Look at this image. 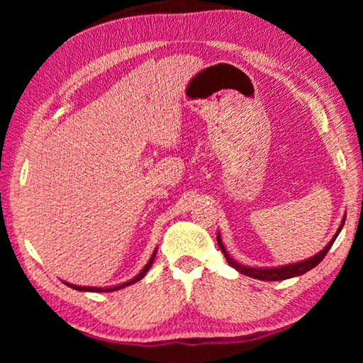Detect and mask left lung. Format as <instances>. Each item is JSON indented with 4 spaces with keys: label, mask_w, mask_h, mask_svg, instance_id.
Wrapping results in <instances>:
<instances>
[{
    "label": "left lung",
    "mask_w": 363,
    "mask_h": 363,
    "mask_svg": "<svg viewBox=\"0 0 363 363\" xmlns=\"http://www.w3.org/2000/svg\"><path fill=\"white\" fill-rule=\"evenodd\" d=\"M342 224H344V223H342ZM342 224H341L340 229H337L336 235H335L333 238H331V242H330V243L327 245V247H325V248H323L318 255L312 256V257H309V259H306V261H303V262L290 264V266L275 267V269H255V267L242 266V264L235 262V261L232 259V257H230L229 255H227V251L224 250L223 243H220V237L218 235L216 238H218V245H219V248L223 250V253H224V256H225L227 262H229V266H232L233 269H237L238 272H242L243 275H248V277H253V279H257V280H270V281H274V280H286V279L296 277V275H303V274H306V272H307V270L314 269V267L317 266V264H320V261L323 259V257L327 256L328 250L331 248V245H333V242L336 240L337 233L341 232V229H342Z\"/></svg>",
    "instance_id": "8db88e82"
}]
</instances>
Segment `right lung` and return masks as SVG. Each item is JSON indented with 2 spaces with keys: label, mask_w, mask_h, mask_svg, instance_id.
Wrapping results in <instances>:
<instances>
[{
  "label": "right lung",
  "mask_w": 363,
  "mask_h": 363,
  "mask_svg": "<svg viewBox=\"0 0 363 363\" xmlns=\"http://www.w3.org/2000/svg\"><path fill=\"white\" fill-rule=\"evenodd\" d=\"M155 253H157V251H153L150 261L145 264V267H144L143 270H140L139 275H136V277H134L133 280L126 281V284H123V285H116V286H113V288H91V286H77V285H70V284H65V285H69L70 288H73V290H78V291H115V290H120V288H125V286H128V285H133V284H136L138 280L144 279V275L147 274V270L150 269L153 259H155Z\"/></svg>",
  "instance_id": "right-lung-1"
}]
</instances>
